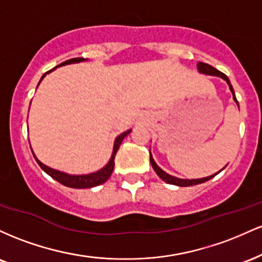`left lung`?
I'll list each match as a JSON object with an SVG mask.
<instances>
[{
	"mask_svg": "<svg viewBox=\"0 0 262 262\" xmlns=\"http://www.w3.org/2000/svg\"><path fill=\"white\" fill-rule=\"evenodd\" d=\"M197 70L200 74H204V75H210V76H218L221 77V79H223L225 82L228 83V86H229V90L233 93V100L235 101V103L237 104V107H239V103H237L236 101V97H235V93H234V89L233 86H231L229 79H228L227 75H224L223 73H221V71H218L217 69L213 68V66H210L208 64H206V62H198L197 64ZM150 164H151L152 169L155 170V172L158 173V176L160 177L162 181H165L166 183H170V185H175V186H180V187H187V186H194V185H200V183H203L206 181H209L210 179H213L215 175H218L221 171H218L217 173H213V175L210 176H207V177H203V179H179V177H175V176H171L169 175L167 172H165L164 170L160 169V167L158 166V164H156L154 159H152V155L151 152H150Z\"/></svg>",
	"mask_w": 262,
	"mask_h": 262,
	"instance_id": "obj_1",
	"label": "left lung"
}]
</instances>
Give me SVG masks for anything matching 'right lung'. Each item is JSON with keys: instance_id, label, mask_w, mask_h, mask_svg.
Masks as SVG:
<instances>
[{"instance_id": "1", "label": "right lung", "mask_w": 262, "mask_h": 262, "mask_svg": "<svg viewBox=\"0 0 262 262\" xmlns=\"http://www.w3.org/2000/svg\"><path fill=\"white\" fill-rule=\"evenodd\" d=\"M86 60L87 59H83V58H74L70 60H66V61L61 62L60 65L53 68L52 70L47 71V73L41 76L39 83L41 82V80H43L48 74L52 73V71L55 70L56 68H60V66L69 65V64H76V62H82V61H86ZM39 83H38V86H39ZM130 132H132V129H128V130L123 132L122 134H119L118 137L114 139L113 151H112V155H111L110 161H108L101 170L96 171V172L86 173V175H71V173H66V172H64V171L52 169V167L47 166V165H44L43 162L39 161L37 159V156H35L34 152H33V150H32V152H33V155H34V159L37 160L38 165L41 167V170H43L44 172H47L50 177H53L54 180H56V181L61 183V185L66 186V187H71V188H91V187H96V186H100V185H102V183H104L108 179H110L111 175H112L113 169H114V158H116L117 151H118V149H119V146H121L123 139H124V138L127 137Z\"/></svg>"}]
</instances>
